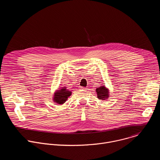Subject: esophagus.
Masks as SVG:
<instances>
[{"mask_svg": "<svg viewBox=\"0 0 160 160\" xmlns=\"http://www.w3.org/2000/svg\"><path fill=\"white\" fill-rule=\"evenodd\" d=\"M87 88H87V87H81V89H82V90H87Z\"/></svg>", "mask_w": 160, "mask_h": 160, "instance_id": "34e87169", "label": "esophagus"}]
</instances>
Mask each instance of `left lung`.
<instances>
[{
    "instance_id": "1",
    "label": "left lung",
    "mask_w": 160,
    "mask_h": 160,
    "mask_svg": "<svg viewBox=\"0 0 160 160\" xmlns=\"http://www.w3.org/2000/svg\"><path fill=\"white\" fill-rule=\"evenodd\" d=\"M96 92H97V97L99 99L101 100H104L105 98H108L109 97V91L108 89L106 88L105 87H100L99 88H97L96 90Z\"/></svg>"
}]
</instances>
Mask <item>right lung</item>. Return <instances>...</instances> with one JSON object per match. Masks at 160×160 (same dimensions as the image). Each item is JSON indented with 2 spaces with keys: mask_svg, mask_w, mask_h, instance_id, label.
I'll return each instance as SVG.
<instances>
[{
  "mask_svg": "<svg viewBox=\"0 0 160 160\" xmlns=\"http://www.w3.org/2000/svg\"><path fill=\"white\" fill-rule=\"evenodd\" d=\"M72 94L68 90H67V89L63 88L61 89L60 90L58 91L55 94L54 97V100L55 101L60 104H63L64 103L66 100H67L68 97Z\"/></svg>",
  "mask_w": 160,
  "mask_h": 160,
  "instance_id": "1",
  "label": "right lung"
}]
</instances>
